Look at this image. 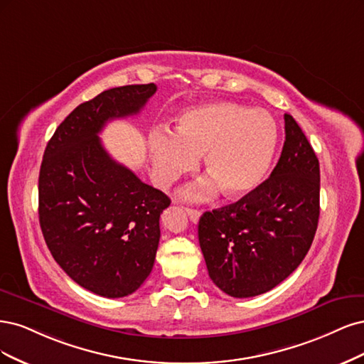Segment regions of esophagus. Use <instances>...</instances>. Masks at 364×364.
Here are the masks:
<instances>
[{
  "label": "esophagus",
  "mask_w": 364,
  "mask_h": 364,
  "mask_svg": "<svg viewBox=\"0 0 364 364\" xmlns=\"http://www.w3.org/2000/svg\"><path fill=\"white\" fill-rule=\"evenodd\" d=\"M186 213H187V216H189V219L193 222V224H196L199 218H201V212H199V210H195V208H186Z\"/></svg>",
  "instance_id": "esophagus-1"
}]
</instances>
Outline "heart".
I'll list each match as a JSON object with an SVG mask.
<instances>
[{
  "mask_svg": "<svg viewBox=\"0 0 364 364\" xmlns=\"http://www.w3.org/2000/svg\"><path fill=\"white\" fill-rule=\"evenodd\" d=\"M277 145L278 128L266 112L224 101L186 109L175 122V134L156 130L149 136L152 171L161 184L193 172L204 154L212 177L186 192L193 198L219 189L228 198L252 193L267 177Z\"/></svg>",
  "mask_w": 364,
  "mask_h": 364,
  "instance_id": "b5f03b06",
  "label": "heart"
}]
</instances>
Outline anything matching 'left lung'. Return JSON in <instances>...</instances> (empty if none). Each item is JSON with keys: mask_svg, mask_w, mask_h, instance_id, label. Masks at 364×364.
Segmentation results:
<instances>
[{"mask_svg": "<svg viewBox=\"0 0 364 364\" xmlns=\"http://www.w3.org/2000/svg\"><path fill=\"white\" fill-rule=\"evenodd\" d=\"M284 132L271 177L237 203L199 219L208 275L232 298L262 295L284 281L307 255L318 228L319 160L287 113Z\"/></svg>", "mask_w": 364, "mask_h": 364, "instance_id": "obj_1", "label": "left lung"}]
</instances>
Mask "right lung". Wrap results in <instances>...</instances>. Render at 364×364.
Here are the masks:
<instances>
[{"label":"right lung","mask_w":364,"mask_h":364,"mask_svg":"<svg viewBox=\"0 0 364 364\" xmlns=\"http://www.w3.org/2000/svg\"><path fill=\"white\" fill-rule=\"evenodd\" d=\"M156 90L149 83L101 92L66 116L43 152V239L58 266L100 296L132 295L154 266L171 199L114 161L98 134L109 121L137 114Z\"/></svg>","instance_id":"add662e5"}]
</instances>
